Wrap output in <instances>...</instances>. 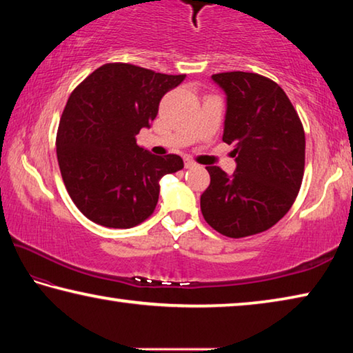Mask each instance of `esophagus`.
Listing matches in <instances>:
<instances>
[{
    "mask_svg": "<svg viewBox=\"0 0 353 353\" xmlns=\"http://www.w3.org/2000/svg\"><path fill=\"white\" fill-rule=\"evenodd\" d=\"M196 166H198V165H196L194 162H193V160H190V159H185V168H196Z\"/></svg>",
    "mask_w": 353,
    "mask_h": 353,
    "instance_id": "esophagus-1",
    "label": "esophagus"
}]
</instances>
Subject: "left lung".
Returning <instances> with one entry per match:
<instances>
[{
    "instance_id": "1",
    "label": "left lung",
    "mask_w": 353,
    "mask_h": 353,
    "mask_svg": "<svg viewBox=\"0 0 353 353\" xmlns=\"http://www.w3.org/2000/svg\"><path fill=\"white\" fill-rule=\"evenodd\" d=\"M225 94L223 141L232 145L236 168L229 176L207 166L210 185L201 212L230 238L260 234L282 219L301 188L305 134L286 93L265 76L244 71L213 74Z\"/></svg>"
}]
</instances>
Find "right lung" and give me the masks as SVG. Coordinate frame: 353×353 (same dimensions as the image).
<instances>
[{"instance_id": "1", "label": "right lung", "mask_w": 353, "mask_h": 353, "mask_svg": "<svg viewBox=\"0 0 353 353\" xmlns=\"http://www.w3.org/2000/svg\"><path fill=\"white\" fill-rule=\"evenodd\" d=\"M185 79L130 63H105L71 93L57 130V162L76 207L93 221L129 229L151 216L160 179L183 168L176 154L137 145L166 92Z\"/></svg>"}]
</instances>
